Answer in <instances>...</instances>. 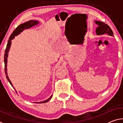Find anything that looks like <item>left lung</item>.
I'll return each mask as SVG.
<instances>
[{
	"label": "left lung",
	"mask_w": 123,
	"mask_h": 123,
	"mask_svg": "<svg viewBox=\"0 0 123 123\" xmlns=\"http://www.w3.org/2000/svg\"><path fill=\"white\" fill-rule=\"evenodd\" d=\"M95 23L98 25L96 29V34L97 35H102L106 34L110 36H114L113 32L107 24L100 21H96Z\"/></svg>",
	"instance_id": "1"
}]
</instances>
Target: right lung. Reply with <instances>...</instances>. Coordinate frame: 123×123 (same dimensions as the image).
<instances>
[{
  "label": "right lung",
  "mask_w": 123,
  "mask_h": 123,
  "mask_svg": "<svg viewBox=\"0 0 123 123\" xmlns=\"http://www.w3.org/2000/svg\"><path fill=\"white\" fill-rule=\"evenodd\" d=\"M39 22L37 21V20H29L28 22H26L25 23H24L23 24H22L19 25V26H18L17 27V28L13 31V32H12V34H11V36H10L9 41L7 42V44L6 45V48L5 51V54H4V63H5V75L6 76V78L7 79L8 81L10 82V84H11V86L13 87V85H12V83L11 82V81L9 78V77L7 76V57H8V53H9V50L10 48V47H11V41L12 39H13L15 36H17L18 35H19L20 34V32H22L25 29H28L30 28H31V27L34 26L38 24ZM13 88H14L13 87ZM16 90V89H15ZM52 98V95L50 96V97L49 98L43 101H40V102H36V103H47V102L49 101V100H50V99Z\"/></svg>",
  "instance_id": "add662e5"
}]
</instances>
